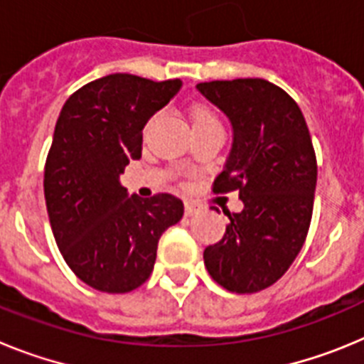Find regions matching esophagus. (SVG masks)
Returning <instances> with one entry per match:
<instances>
[{
    "mask_svg": "<svg viewBox=\"0 0 364 364\" xmlns=\"http://www.w3.org/2000/svg\"><path fill=\"white\" fill-rule=\"evenodd\" d=\"M198 211V205L193 204V202H186V215L188 217H191V215H195Z\"/></svg>",
    "mask_w": 364,
    "mask_h": 364,
    "instance_id": "34e87169",
    "label": "esophagus"
}]
</instances>
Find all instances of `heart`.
I'll return each mask as SVG.
<instances>
[{
	"label": "heart",
	"instance_id": "obj_1",
	"mask_svg": "<svg viewBox=\"0 0 364 364\" xmlns=\"http://www.w3.org/2000/svg\"><path fill=\"white\" fill-rule=\"evenodd\" d=\"M193 127H197V125H205V124H213V122H217V118L213 117V112L210 111V109L205 107H197L195 111H193Z\"/></svg>",
	"mask_w": 364,
	"mask_h": 364
}]
</instances>
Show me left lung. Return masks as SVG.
<instances>
[{
  "mask_svg": "<svg viewBox=\"0 0 364 364\" xmlns=\"http://www.w3.org/2000/svg\"><path fill=\"white\" fill-rule=\"evenodd\" d=\"M197 91L233 131L213 191L239 189L244 204L226 213V233L205 247L204 264L222 288L255 294L284 275L306 239L317 184L310 131L294 98L268 80L204 82Z\"/></svg>",
  "mask_w": 364,
  "mask_h": 364,
  "instance_id": "8db88e82",
  "label": "left lung"
}]
</instances>
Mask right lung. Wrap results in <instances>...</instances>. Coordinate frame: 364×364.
Instances as JSON below:
<instances>
[{"instance_id": "add662e5", "label": "right lung", "mask_w": 364, "mask_h": 364, "mask_svg": "<svg viewBox=\"0 0 364 364\" xmlns=\"http://www.w3.org/2000/svg\"><path fill=\"white\" fill-rule=\"evenodd\" d=\"M180 80L109 74L69 96L54 127L43 191L50 228L80 281L127 294L149 279L159 239L184 215L171 193L131 195L120 175L142 156V131L180 91Z\"/></svg>"}]
</instances>
